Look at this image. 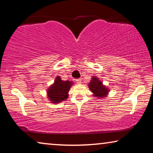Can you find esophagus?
<instances>
[{
	"mask_svg": "<svg viewBox=\"0 0 153 153\" xmlns=\"http://www.w3.org/2000/svg\"><path fill=\"white\" fill-rule=\"evenodd\" d=\"M76 82L77 84H81L82 83V79H76Z\"/></svg>",
	"mask_w": 153,
	"mask_h": 153,
	"instance_id": "34e87169",
	"label": "esophagus"
}]
</instances>
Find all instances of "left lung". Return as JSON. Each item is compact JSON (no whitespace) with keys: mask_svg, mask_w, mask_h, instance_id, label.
Listing matches in <instances>:
<instances>
[{"mask_svg":"<svg viewBox=\"0 0 153 153\" xmlns=\"http://www.w3.org/2000/svg\"><path fill=\"white\" fill-rule=\"evenodd\" d=\"M88 86L90 91L93 94V96L97 98L106 97L110 91L108 88L103 85V82L99 80V79L96 76H93Z\"/></svg>","mask_w":153,"mask_h":153,"instance_id":"1","label":"left lung"}]
</instances>
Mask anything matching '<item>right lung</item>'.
Returning <instances> with one entry per match:
<instances>
[{"mask_svg": "<svg viewBox=\"0 0 153 153\" xmlns=\"http://www.w3.org/2000/svg\"><path fill=\"white\" fill-rule=\"evenodd\" d=\"M73 81H63L60 76H57L52 85L47 91L48 98L51 103L54 104L62 102L68 98L70 88L74 85Z\"/></svg>", "mask_w": 153, "mask_h": 153, "instance_id": "obj_1", "label": "right lung"}]
</instances>
